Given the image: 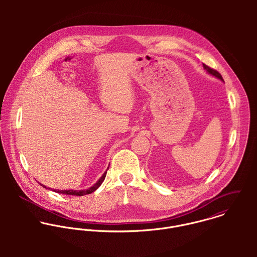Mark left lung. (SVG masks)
<instances>
[{
	"mask_svg": "<svg viewBox=\"0 0 257 257\" xmlns=\"http://www.w3.org/2000/svg\"><path fill=\"white\" fill-rule=\"evenodd\" d=\"M203 66H204V68L207 70V72L209 74H211V75H213V76H215V77H217L218 79H220L221 81H223V79H222V77H221V75H220L217 70H215V69H212L211 67H209V66H207L206 64H203Z\"/></svg>",
	"mask_w": 257,
	"mask_h": 257,
	"instance_id": "8db88e82",
	"label": "left lung"
}]
</instances>
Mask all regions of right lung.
<instances>
[{
    "instance_id": "1",
    "label": "right lung",
    "mask_w": 257,
    "mask_h": 257,
    "mask_svg": "<svg viewBox=\"0 0 257 257\" xmlns=\"http://www.w3.org/2000/svg\"><path fill=\"white\" fill-rule=\"evenodd\" d=\"M108 169H109V168H108ZM108 169H107V171H108ZM107 171L103 174V176H102L96 183L94 184L92 187L86 189V190H79V191H77V190H55V189H52V191H54V192H56V193H60V194L73 195V196H84V195H87V194H91V193H93L94 191H96V190L101 186V184L103 183V181H104L105 178H106ZM40 185H41L43 188H46V186H44V185H42V184H40ZM46 189H47V188H46ZM48 189H49V188H48Z\"/></svg>"
}]
</instances>
